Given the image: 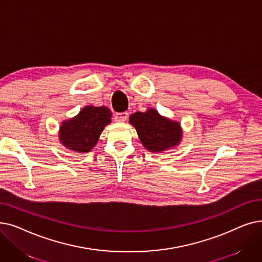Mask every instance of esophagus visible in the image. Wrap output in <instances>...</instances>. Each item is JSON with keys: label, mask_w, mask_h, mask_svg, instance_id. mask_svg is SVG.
<instances>
[{"label": "esophagus", "mask_w": 262, "mask_h": 262, "mask_svg": "<svg viewBox=\"0 0 262 262\" xmlns=\"http://www.w3.org/2000/svg\"><path fill=\"white\" fill-rule=\"evenodd\" d=\"M128 118V113L127 112H118L115 115V120L116 122H125Z\"/></svg>", "instance_id": "34e87169"}]
</instances>
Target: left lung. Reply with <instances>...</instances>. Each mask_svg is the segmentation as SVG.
<instances>
[{"label": "left lung", "instance_id": "8db88e82", "mask_svg": "<svg viewBox=\"0 0 262 262\" xmlns=\"http://www.w3.org/2000/svg\"><path fill=\"white\" fill-rule=\"evenodd\" d=\"M129 123L137 130L138 137L147 151L161 153L177 146L182 139L179 122L171 121L150 108L145 112H135Z\"/></svg>", "mask_w": 262, "mask_h": 262}]
</instances>
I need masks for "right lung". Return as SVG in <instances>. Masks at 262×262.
Listing matches in <instances>:
<instances>
[{"instance_id": "add662e5", "label": "right lung", "mask_w": 262, "mask_h": 262, "mask_svg": "<svg viewBox=\"0 0 262 262\" xmlns=\"http://www.w3.org/2000/svg\"><path fill=\"white\" fill-rule=\"evenodd\" d=\"M111 111L105 106L84 107L75 118L62 122L59 133L61 143L78 153L90 152L104 127L111 122Z\"/></svg>"}]
</instances>
